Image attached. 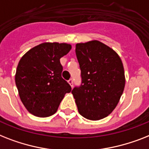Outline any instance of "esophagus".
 <instances>
[{"label": "esophagus", "instance_id": "1", "mask_svg": "<svg viewBox=\"0 0 149 149\" xmlns=\"http://www.w3.org/2000/svg\"><path fill=\"white\" fill-rule=\"evenodd\" d=\"M68 83H70V85L71 86V87H72V86H73V80H72V79H70L68 80Z\"/></svg>", "mask_w": 149, "mask_h": 149}]
</instances>
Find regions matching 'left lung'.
Wrapping results in <instances>:
<instances>
[{"label": "left lung", "mask_w": 149, "mask_h": 149, "mask_svg": "<svg viewBox=\"0 0 149 149\" xmlns=\"http://www.w3.org/2000/svg\"><path fill=\"white\" fill-rule=\"evenodd\" d=\"M76 54L81 70V85L72 93L81 116L100 120L116 107L125 87L123 63L109 47L98 40L77 43Z\"/></svg>", "instance_id": "8db88e82"}]
</instances>
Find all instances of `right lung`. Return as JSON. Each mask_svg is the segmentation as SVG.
<instances>
[{
	"instance_id": "obj_1",
	"label": "right lung",
	"mask_w": 149,
	"mask_h": 149,
	"mask_svg": "<svg viewBox=\"0 0 149 149\" xmlns=\"http://www.w3.org/2000/svg\"><path fill=\"white\" fill-rule=\"evenodd\" d=\"M70 44L43 43L26 52L18 63L15 83L20 100L35 116L48 117L58 109L71 86L62 77L60 58Z\"/></svg>"
}]
</instances>
